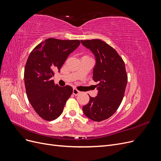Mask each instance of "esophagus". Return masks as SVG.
Wrapping results in <instances>:
<instances>
[{"mask_svg": "<svg viewBox=\"0 0 161 161\" xmlns=\"http://www.w3.org/2000/svg\"><path fill=\"white\" fill-rule=\"evenodd\" d=\"M72 93H73V95H79L80 93V92L79 91H78L76 89H73Z\"/></svg>", "mask_w": 161, "mask_h": 161, "instance_id": "1", "label": "esophagus"}]
</instances>
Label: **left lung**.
Returning <instances> with one entry per match:
<instances>
[{"instance_id": "8db88e82", "label": "left lung", "mask_w": 161, "mask_h": 161, "mask_svg": "<svg viewBox=\"0 0 161 161\" xmlns=\"http://www.w3.org/2000/svg\"><path fill=\"white\" fill-rule=\"evenodd\" d=\"M81 43L95 57L92 79L99 82L97 96H89V103L82 110L88 118L101 121L110 118L122 101L128 82L125 63L114 48L103 41L95 39Z\"/></svg>"}]
</instances>
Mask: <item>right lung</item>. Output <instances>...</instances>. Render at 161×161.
<instances>
[{
	"mask_svg": "<svg viewBox=\"0 0 161 161\" xmlns=\"http://www.w3.org/2000/svg\"><path fill=\"white\" fill-rule=\"evenodd\" d=\"M78 40L48 38L38 44L29 56L24 80L29 101L36 113L46 121L54 120L63 112L72 86L55 85L52 77L60 72L66 58L79 46Z\"/></svg>",
	"mask_w": 161,
	"mask_h": 161,
	"instance_id": "obj_1",
	"label": "right lung"
}]
</instances>
